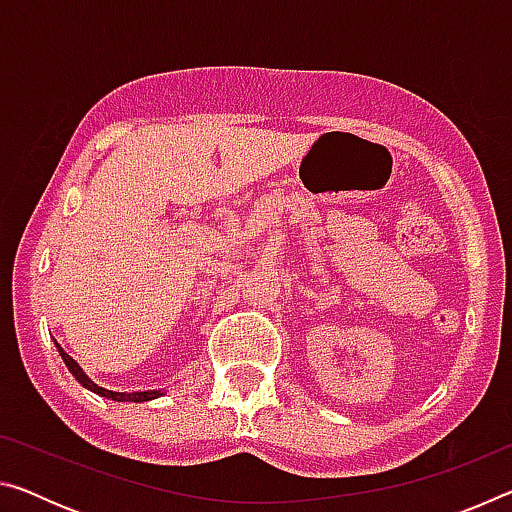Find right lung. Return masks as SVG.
<instances>
[{
	"label": "right lung",
	"mask_w": 512,
	"mask_h": 512,
	"mask_svg": "<svg viewBox=\"0 0 512 512\" xmlns=\"http://www.w3.org/2000/svg\"><path fill=\"white\" fill-rule=\"evenodd\" d=\"M56 348H58L60 357H63L65 366L69 368V372H72V375L76 377V381H79L81 386H85L92 393H97L101 397H108V400H115V402H149V400H155V397L160 395V391H144V393H112V391H106V388L97 386V384H94V381H90L88 377H85V372L79 368V363H76L72 357H69V354L63 348H60L58 343H56Z\"/></svg>",
	"instance_id": "right-lung-1"
}]
</instances>
